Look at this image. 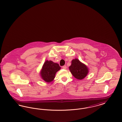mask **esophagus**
<instances>
[{
	"label": "esophagus",
	"instance_id": "34e87169",
	"mask_svg": "<svg viewBox=\"0 0 122 122\" xmlns=\"http://www.w3.org/2000/svg\"><path fill=\"white\" fill-rule=\"evenodd\" d=\"M62 68H63V69L65 70V69H66V68H67V66H66V65H64V66H63L62 67Z\"/></svg>",
	"mask_w": 122,
	"mask_h": 122
}]
</instances>
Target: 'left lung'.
I'll list each match as a JSON object with an SVG mask.
<instances>
[{"instance_id":"8db88e82","label":"left lung","mask_w":122,"mask_h":122,"mask_svg":"<svg viewBox=\"0 0 122 122\" xmlns=\"http://www.w3.org/2000/svg\"><path fill=\"white\" fill-rule=\"evenodd\" d=\"M69 70L74 77L79 80L85 78L89 73V69L87 66L77 58L72 60Z\"/></svg>"}]
</instances>
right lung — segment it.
I'll list each match as a JSON object with an SVG mask.
<instances>
[{"mask_svg": "<svg viewBox=\"0 0 122 122\" xmlns=\"http://www.w3.org/2000/svg\"><path fill=\"white\" fill-rule=\"evenodd\" d=\"M61 69L59 64L51 60H46L40 71L41 79L47 83H50L54 80L56 73Z\"/></svg>", "mask_w": 122, "mask_h": 122, "instance_id": "1", "label": "right lung"}]
</instances>
